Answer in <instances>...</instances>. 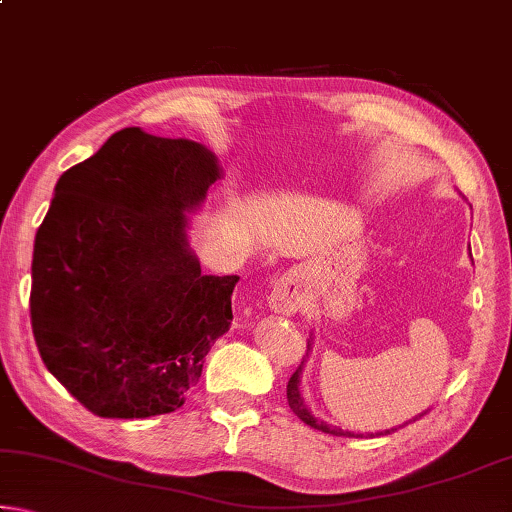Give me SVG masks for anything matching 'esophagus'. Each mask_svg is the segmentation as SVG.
Listing matches in <instances>:
<instances>
[{"label":"esophagus","instance_id":"1","mask_svg":"<svg viewBox=\"0 0 512 512\" xmlns=\"http://www.w3.org/2000/svg\"><path fill=\"white\" fill-rule=\"evenodd\" d=\"M268 307L275 314L293 316L302 307V293H300V275L298 273H284L280 280L273 284L271 296H268Z\"/></svg>","mask_w":512,"mask_h":512}]
</instances>
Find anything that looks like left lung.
<instances>
[{"mask_svg":"<svg viewBox=\"0 0 512 512\" xmlns=\"http://www.w3.org/2000/svg\"><path fill=\"white\" fill-rule=\"evenodd\" d=\"M307 343H309V345H307V357H309V352H311V345H314V339H309ZM305 361H307V359H302V363H300V366H298V370L293 372L291 379H289V384H287V400H289L291 411L296 413L302 422L309 424V427H314V429L323 431V433H332V436H348V438H352V436H363V433L343 431V429H339V427H334V424H327L325 420H318L316 415L307 409V404H305V397L300 395V375H302V368H305ZM420 415H424V413H420ZM420 415H415L413 420H418ZM406 424H409V422H406ZM402 427H404V424H402ZM391 431H395V429H386V431L368 433V436H386V433H391Z\"/></svg>","mask_w":512,"mask_h":512,"instance_id":"8db88e82","label":"left lung"}]
</instances>
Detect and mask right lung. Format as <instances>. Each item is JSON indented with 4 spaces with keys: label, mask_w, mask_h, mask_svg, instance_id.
<instances>
[{
    "label": "right lung",
    "mask_w": 512,
    "mask_h": 512,
    "mask_svg": "<svg viewBox=\"0 0 512 512\" xmlns=\"http://www.w3.org/2000/svg\"><path fill=\"white\" fill-rule=\"evenodd\" d=\"M216 155L131 126L58 178L31 264V327L47 370L99 418L180 409L230 329L237 275H203L189 216Z\"/></svg>",
    "instance_id": "add662e5"
}]
</instances>
